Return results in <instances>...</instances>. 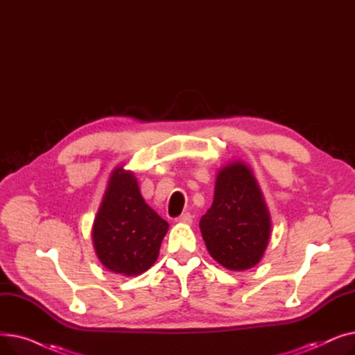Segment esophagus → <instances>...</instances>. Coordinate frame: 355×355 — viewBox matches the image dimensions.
<instances>
[{
  "label": "esophagus",
  "instance_id": "1",
  "mask_svg": "<svg viewBox=\"0 0 355 355\" xmlns=\"http://www.w3.org/2000/svg\"><path fill=\"white\" fill-rule=\"evenodd\" d=\"M175 221L177 223H185V225H191V223H193V216L190 213H184V214L178 216L175 218Z\"/></svg>",
  "mask_w": 355,
  "mask_h": 355
}]
</instances>
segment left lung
<instances>
[{
	"mask_svg": "<svg viewBox=\"0 0 355 355\" xmlns=\"http://www.w3.org/2000/svg\"><path fill=\"white\" fill-rule=\"evenodd\" d=\"M270 216L249 166L230 162L217 174L211 207L200 230L211 257L230 270H246L262 259L270 236Z\"/></svg>",
	"mask_w": 355,
	"mask_h": 355,
	"instance_id": "obj_1",
	"label": "left lung"
}]
</instances>
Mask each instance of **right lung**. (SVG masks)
I'll return each mask as SVG.
<instances>
[{"label":"right lung","mask_w":355,"mask_h":355,"mask_svg":"<svg viewBox=\"0 0 355 355\" xmlns=\"http://www.w3.org/2000/svg\"><path fill=\"white\" fill-rule=\"evenodd\" d=\"M168 223L142 198L132 173H112L92 229L102 265L115 273L137 276L154 265Z\"/></svg>","instance_id":"1"}]
</instances>
